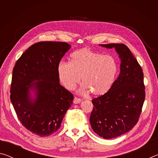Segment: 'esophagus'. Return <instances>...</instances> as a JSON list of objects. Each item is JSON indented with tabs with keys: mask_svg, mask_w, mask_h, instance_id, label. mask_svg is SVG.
I'll list each match as a JSON object with an SVG mask.
<instances>
[{
	"mask_svg": "<svg viewBox=\"0 0 158 158\" xmlns=\"http://www.w3.org/2000/svg\"><path fill=\"white\" fill-rule=\"evenodd\" d=\"M81 102V99L77 98H74V100H73L74 104H79V103Z\"/></svg>",
	"mask_w": 158,
	"mask_h": 158,
	"instance_id": "esophagus-1",
	"label": "esophagus"
}]
</instances>
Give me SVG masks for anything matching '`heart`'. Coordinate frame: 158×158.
Masks as SVG:
<instances>
[{"mask_svg": "<svg viewBox=\"0 0 158 158\" xmlns=\"http://www.w3.org/2000/svg\"><path fill=\"white\" fill-rule=\"evenodd\" d=\"M58 78L68 90H73L81 81V92L89 90L95 96L107 93L114 82L118 65L110 55H103L87 49L76 51L71 55V62L62 61L57 68Z\"/></svg>", "mask_w": 158, "mask_h": 158, "instance_id": "1", "label": "heart"}]
</instances>
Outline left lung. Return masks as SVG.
Masks as SVG:
<instances>
[{
    "mask_svg": "<svg viewBox=\"0 0 158 158\" xmlns=\"http://www.w3.org/2000/svg\"><path fill=\"white\" fill-rule=\"evenodd\" d=\"M100 45L106 49L114 48L121 60V72L111 89L92 100V129L100 137L109 139L127 132L137 124L145 100V86L142 69L127 46Z\"/></svg>",
    "mask_w": 158,
    "mask_h": 158,
    "instance_id": "8db88e82",
    "label": "left lung"
}]
</instances>
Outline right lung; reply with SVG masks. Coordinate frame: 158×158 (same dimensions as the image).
I'll return each instance as SVG.
<instances>
[{
    "label": "right lung",
    "instance_id": "add662e5",
    "mask_svg": "<svg viewBox=\"0 0 158 158\" xmlns=\"http://www.w3.org/2000/svg\"><path fill=\"white\" fill-rule=\"evenodd\" d=\"M71 46L40 42L21 56L12 72L10 100L20 122L41 137L56 132L73 95L60 84L58 65Z\"/></svg>",
    "mask_w": 158,
    "mask_h": 158
}]
</instances>
